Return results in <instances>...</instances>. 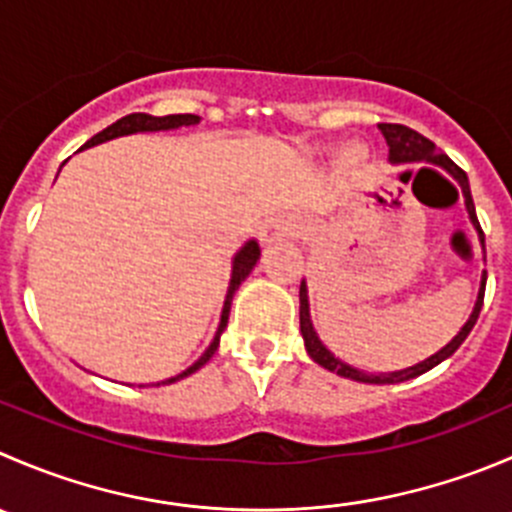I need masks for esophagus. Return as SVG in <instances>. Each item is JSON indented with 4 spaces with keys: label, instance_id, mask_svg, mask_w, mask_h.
<instances>
[{
    "label": "esophagus",
    "instance_id": "34e87169",
    "mask_svg": "<svg viewBox=\"0 0 512 512\" xmlns=\"http://www.w3.org/2000/svg\"><path fill=\"white\" fill-rule=\"evenodd\" d=\"M292 235H295V227H292L290 220H285V217H280V215L270 217V220L260 227L262 245H272V242H280V240H285V237H292Z\"/></svg>",
    "mask_w": 512,
    "mask_h": 512
}]
</instances>
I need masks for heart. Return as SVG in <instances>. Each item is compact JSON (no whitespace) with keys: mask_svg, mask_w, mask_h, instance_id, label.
I'll use <instances>...</instances> for the list:
<instances>
[{"mask_svg":"<svg viewBox=\"0 0 512 512\" xmlns=\"http://www.w3.org/2000/svg\"><path fill=\"white\" fill-rule=\"evenodd\" d=\"M365 160H367V152L362 145L350 142V145H345V150H342V162H345L350 170H360V167L365 165Z\"/></svg>","mask_w":512,"mask_h":512,"instance_id":"heart-1","label":"heart"}]
</instances>
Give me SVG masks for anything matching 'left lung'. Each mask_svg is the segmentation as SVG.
Here are the masks:
<instances>
[{
    "label": "left lung",
    "mask_w": 512,
    "mask_h": 512,
    "mask_svg": "<svg viewBox=\"0 0 512 512\" xmlns=\"http://www.w3.org/2000/svg\"><path fill=\"white\" fill-rule=\"evenodd\" d=\"M380 132L385 135V140H388L390 165H413V162H428V165H438L440 170H445L455 182H458L460 190H463V197H465V210H468L470 225H473L475 232H478L480 247H483V255H485V235H483V230H480L478 217H475V205H473V197H470L468 175H465V172L460 170V167L455 165L448 155H443V152H440L438 147L428 140V137H423L420 132L410 130V127H405V124H380ZM485 280H488V272L483 270V275H480V290H478V297H475L473 312H470V317L465 320V325L460 327L458 335H455L448 345L440 347L435 355L425 357L423 362H418V365H410V367H405V370H395V372L357 370V367L347 365V362H342L340 357L332 355V350H327L325 342H322L320 335H317L315 325H312L310 295H307V282L302 280L300 282V332H302V340H305L307 355H310L317 365L325 367V370L337 372L340 377H347V380H355V382H370V385H393V382L413 380V377L423 375V372L433 370L435 365H440L443 360H448V357L453 355L460 345H463L465 337L470 335L473 325L478 322L480 307H483Z\"/></svg>",
    "instance_id": "left-lung-1"
}]
</instances>
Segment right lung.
Wrapping results in <instances>:
<instances>
[{
  "mask_svg": "<svg viewBox=\"0 0 512 512\" xmlns=\"http://www.w3.org/2000/svg\"><path fill=\"white\" fill-rule=\"evenodd\" d=\"M200 119L202 117H197V114H167V117H155V114H145V112L127 114V117H122V119H117L114 124H109L107 130L97 132L92 140L84 142L82 150H87V147H94V145H102V142L117 140V137L145 135V132H170V130H180V127H195V124H200ZM257 260H260V245H257V240H247L245 245H242L240 250L235 252V257H232L230 285H227V295H225V305H222L220 325H217V332H215V337H212V342L207 345V350L202 352V355L197 357V360L192 362L190 367H187V370L180 372V375L167 377V380H160V382H152L155 388H160V385H172V382H177V380H182V377L192 375V372H197L202 365H207V362H210V357L217 352V345H220V335L225 332V327H227V317H230L232 297H235L237 287H240L242 282L247 280V275L255 270ZM140 388H145V385H140Z\"/></svg>",
  "mask_w": 512,
  "mask_h": 512,
  "instance_id": "obj_1",
  "label": "right lung"
}]
</instances>
